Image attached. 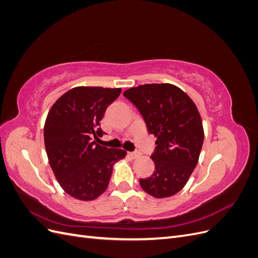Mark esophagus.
I'll use <instances>...</instances> for the list:
<instances>
[{"mask_svg": "<svg viewBox=\"0 0 258 258\" xmlns=\"http://www.w3.org/2000/svg\"><path fill=\"white\" fill-rule=\"evenodd\" d=\"M129 156L132 159H136L140 156V153L139 152H131V153H129Z\"/></svg>", "mask_w": 258, "mask_h": 258, "instance_id": "obj_1", "label": "esophagus"}]
</instances>
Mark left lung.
Masks as SVG:
<instances>
[{
    "instance_id": "obj_1",
    "label": "left lung",
    "mask_w": 258,
    "mask_h": 258,
    "mask_svg": "<svg viewBox=\"0 0 258 258\" xmlns=\"http://www.w3.org/2000/svg\"><path fill=\"white\" fill-rule=\"evenodd\" d=\"M157 138L151 158L155 172L140 178V185L156 198L181 190L196 168L204 144L200 114L192 100L171 84H145L123 92Z\"/></svg>"
}]
</instances>
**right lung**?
Instances as JSON below:
<instances>
[{
    "instance_id": "add662e5",
    "label": "right lung",
    "mask_w": 258,
    "mask_h": 258,
    "mask_svg": "<svg viewBox=\"0 0 258 258\" xmlns=\"http://www.w3.org/2000/svg\"><path fill=\"white\" fill-rule=\"evenodd\" d=\"M120 92V88H73L54 102L46 118L49 165L63 190L76 199L89 201L103 194L114 163L127 154L97 143L104 135L100 121Z\"/></svg>"
}]
</instances>
